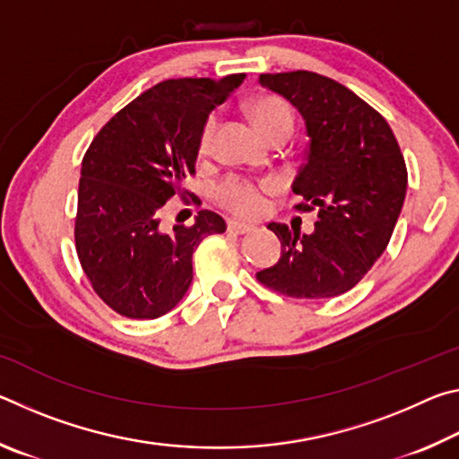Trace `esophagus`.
Wrapping results in <instances>:
<instances>
[{
    "instance_id": "esophagus-1",
    "label": "esophagus",
    "mask_w": 459,
    "mask_h": 459,
    "mask_svg": "<svg viewBox=\"0 0 459 459\" xmlns=\"http://www.w3.org/2000/svg\"><path fill=\"white\" fill-rule=\"evenodd\" d=\"M251 230H255L253 224L237 222V221L229 222V232H232V235H247V232H251Z\"/></svg>"
}]
</instances>
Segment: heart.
<instances>
[{"mask_svg": "<svg viewBox=\"0 0 459 459\" xmlns=\"http://www.w3.org/2000/svg\"><path fill=\"white\" fill-rule=\"evenodd\" d=\"M251 115H253L255 126H257L263 137L279 127L291 129L293 126L290 108L285 107L283 100L273 99V97L255 100L251 107ZM216 126H219V115L211 113L206 117L204 126L200 129L198 147L202 153L211 150L212 139L216 134ZM263 192H265V186H259L238 176H229L214 186L212 196L222 208H227L229 212L243 216V219H253V216L261 214L263 208H265V196H263Z\"/></svg>", "mask_w": 459, "mask_h": 459, "instance_id": "b5f03b06", "label": "heart"}]
</instances>
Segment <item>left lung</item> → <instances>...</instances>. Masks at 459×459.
<instances>
[{"instance_id":"obj_1","label":"left lung","mask_w":459,"mask_h":459,"mask_svg":"<svg viewBox=\"0 0 459 459\" xmlns=\"http://www.w3.org/2000/svg\"><path fill=\"white\" fill-rule=\"evenodd\" d=\"M259 82L306 123V161L291 190L306 202L299 211L317 208V221L312 235L269 222L281 257L257 279L290 298H336L385 253L407 194L405 160L383 115L344 84L307 71L261 74Z\"/></svg>"}]
</instances>
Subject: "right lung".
<instances>
[{"label":"right lung","instance_id":"right-lung-1","mask_svg":"<svg viewBox=\"0 0 459 459\" xmlns=\"http://www.w3.org/2000/svg\"><path fill=\"white\" fill-rule=\"evenodd\" d=\"M243 81L245 74H229L155 84L121 108L84 153L76 253L92 290L117 314L153 320L174 309L192 283L200 240L227 230L211 211H200L192 227L164 230L161 211L184 196L182 180L196 172L206 117Z\"/></svg>","mask_w":459,"mask_h":459}]
</instances>
